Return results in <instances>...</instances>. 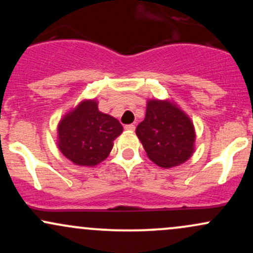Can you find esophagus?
<instances>
[{
    "instance_id": "esophagus-1",
    "label": "esophagus",
    "mask_w": 253,
    "mask_h": 253,
    "mask_svg": "<svg viewBox=\"0 0 253 253\" xmlns=\"http://www.w3.org/2000/svg\"><path fill=\"white\" fill-rule=\"evenodd\" d=\"M134 128H135V125H133V124L126 125V126H125V129H127V130H134Z\"/></svg>"
}]
</instances>
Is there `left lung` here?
<instances>
[{
	"label": "left lung",
	"instance_id": "1",
	"mask_svg": "<svg viewBox=\"0 0 253 253\" xmlns=\"http://www.w3.org/2000/svg\"><path fill=\"white\" fill-rule=\"evenodd\" d=\"M135 133L147 157L162 168L184 163L194 152V125L169 101L150 100L144 121L136 126Z\"/></svg>",
	"mask_w": 253,
	"mask_h": 253
}]
</instances>
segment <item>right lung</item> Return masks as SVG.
Returning a JSON list of instances; mask_svg holds the SVG:
<instances>
[{
    "label": "right lung",
    "instance_id": "add662e5",
    "mask_svg": "<svg viewBox=\"0 0 253 253\" xmlns=\"http://www.w3.org/2000/svg\"><path fill=\"white\" fill-rule=\"evenodd\" d=\"M123 129L117 119L98 110L96 101H83L58 125V147L72 163L94 167L108 157Z\"/></svg>",
    "mask_w": 253,
    "mask_h": 253
}]
</instances>
